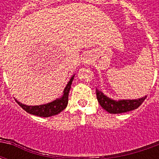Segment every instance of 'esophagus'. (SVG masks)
Segmentation results:
<instances>
[{"mask_svg": "<svg viewBox=\"0 0 159 159\" xmlns=\"http://www.w3.org/2000/svg\"><path fill=\"white\" fill-rule=\"evenodd\" d=\"M82 63L84 66H89L92 64V58L89 53H86L83 56L82 58Z\"/></svg>", "mask_w": 159, "mask_h": 159, "instance_id": "1", "label": "esophagus"}]
</instances>
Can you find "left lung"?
<instances>
[{"instance_id": "1", "label": "left lung", "mask_w": 159, "mask_h": 159, "mask_svg": "<svg viewBox=\"0 0 159 159\" xmlns=\"http://www.w3.org/2000/svg\"><path fill=\"white\" fill-rule=\"evenodd\" d=\"M96 96L98 102L101 107L111 114L123 113L135 110L143 103V101L147 98V95H145L135 100H113L98 89H96Z\"/></svg>"}]
</instances>
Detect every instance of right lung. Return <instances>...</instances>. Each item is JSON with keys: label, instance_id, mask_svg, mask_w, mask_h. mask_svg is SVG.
I'll return each mask as SVG.
<instances>
[{"label": "right lung", "instance_id": "add662e5", "mask_svg": "<svg viewBox=\"0 0 159 159\" xmlns=\"http://www.w3.org/2000/svg\"><path fill=\"white\" fill-rule=\"evenodd\" d=\"M74 76H75V74L70 77L68 83L66 84V88L63 91L62 96L57 98L56 100H52L49 103L43 104V105H40V106H27L25 104L20 103L17 100H15L24 110L26 111L28 113L32 114L35 116L48 117L57 115L59 112H61L63 110H65L67 107V105H68L69 92L70 89V85H71L73 79H74Z\"/></svg>", "mask_w": 159, "mask_h": 159}]
</instances>
